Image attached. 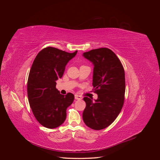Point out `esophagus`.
I'll use <instances>...</instances> for the list:
<instances>
[{
    "instance_id": "34e87169",
    "label": "esophagus",
    "mask_w": 160,
    "mask_h": 160,
    "mask_svg": "<svg viewBox=\"0 0 160 160\" xmlns=\"http://www.w3.org/2000/svg\"><path fill=\"white\" fill-rule=\"evenodd\" d=\"M75 99L77 100H81L82 99V97L79 95H75Z\"/></svg>"
}]
</instances>
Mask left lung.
Returning a JSON list of instances; mask_svg holds the SVG:
<instances>
[{
  "instance_id": "1",
  "label": "left lung",
  "mask_w": 160,
  "mask_h": 160,
  "mask_svg": "<svg viewBox=\"0 0 160 160\" xmlns=\"http://www.w3.org/2000/svg\"><path fill=\"white\" fill-rule=\"evenodd\" d=\"M94 65L93 85L98 95L95 101L85 97L83 113L85 125L101 130L112 123L122 111L125 100V80L123 67L119 58L108 48H99L83 52Z\"/></svg>"
}]
</instances>
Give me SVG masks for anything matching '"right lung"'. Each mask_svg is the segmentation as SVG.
<instances>
[{"label":"right lung","instance_id":"obj_1","mask_svg":"<svg viewBox=\"0 0 160 160\" xmlns=\"http://www.w3.org/2000/svg\"><path fill=\"white\" fill-rule=\"evenodd\" d=\"M77 52L48 47L38 53L32 62L27 81L28 102L38 122L47 128H56L63 123L67 108L73 102V94H60L56 81L63 75L66 65Z\"/></svg>","mask_w":160,"mask_h":160}]
</instances>
